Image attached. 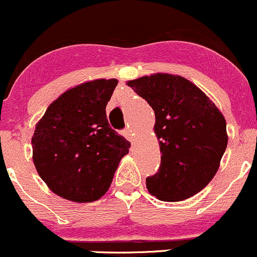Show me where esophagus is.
<instances>
[{
    "instance_id": "1",
    "label": "esophagus",
    "mask_w": 257,
    "mask_h": 257,
    "mask_svg": "<svg viewBox=\"0 0 257 257\" xmlns=\"http://www.w3.org/2000/svg\"><path fill=\"white\" fill-rule=\"evenodd\" d=\"M122 135L126 137V139L128 140V141H131V142L135 141V134H134V132H132V130L125 128L122 131Z\"/></svg>"
}]
</instances>
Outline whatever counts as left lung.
<instances>
[{"mask_svg": "<svg viewBox=\"0 0 257 257\" xmlns=\"http://www.w3.org/2000/svg\"><path fill=\"white\" fill-rule=\"evenodd\" d=\"M156 115L161 166L147 177L148 192L165 202L197 194L215 176L226 150V122L218 107L187 79L171 74L127 83Z\"/></svg>", "mask_w": 257, "mask_h": 257, "instance_id": "1", "label": "left lung"}]
</instances>
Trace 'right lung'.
I'll return each mask as SVG.
<instances>
[{
  "label": "right lung",
  "instance_id": "1",
  "mask_svg": "<svg viewBox=\"0 0 257 257\" xmlns=\"http://www.w3.org/2000/svg\"><path fill=\"white\" fill-rule=\"evenodd\" d=\"M116 79H99L68 90L49 105L32 137L33 162L59 197L78 203L109 189L130 142L110 127L106 105Z\"/></svg>",
  "mask_w": 257,
  "mask_h": 257
}]
</instances>
